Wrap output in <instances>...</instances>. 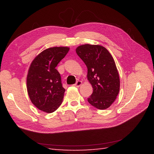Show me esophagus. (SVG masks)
<instances>
[{
  "label": "esophagus",
  "instance_id": "obj_1",
  "mask_svg": "<svg viewBox=\"0 0 154 154\" xmlns=\"http://www.w3.org/2000/svg\"><path fill=\"white\" fill-rule=\"evenodd\" d=\"M81 85H82V81H77V83L75 84V86L79 87H80Z\"/></svg>",
  "mask_w": 154,
  "mask_h": 154
}]
</instances>
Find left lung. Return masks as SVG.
Segmentation results:
<instances>
[{"mask_svg": "<svg viewBox=\"0 0 154 154\" xmlns=\"http://www.w3.org/2000/svg\"><path fill=\"white\" fill-rule=\"evenodd\" d=\"M75 51L86 65L87 79L93 88L88 102L98 109H108L120 91L119 75L112 55L100 45H81Z\"/></svg>", "mask_w": 154, "mask_h": 154, "instance_id": "left-lung-1", "label": "left lung"}]
</instances>
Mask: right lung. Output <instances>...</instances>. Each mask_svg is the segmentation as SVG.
I'll use <instances>...</instances> for the list:
<instances>
[{"label": "right lung", "mask_w": 154, "mask_h": 154, "mask_svg": "<svg viewBox=\"0 0 154 154\" xmlns=\"http://www.w3.org/2000/svg\"><path fill=\"white\" fill-rule=\"evenodd\" d=\"M69 50V47H53L42 51L29 67L26 86L31 102L46 113L56 110L63 101L65 89L55 69Z\"/></svg>", "instance_id": "obj_1"}]
</instances>
